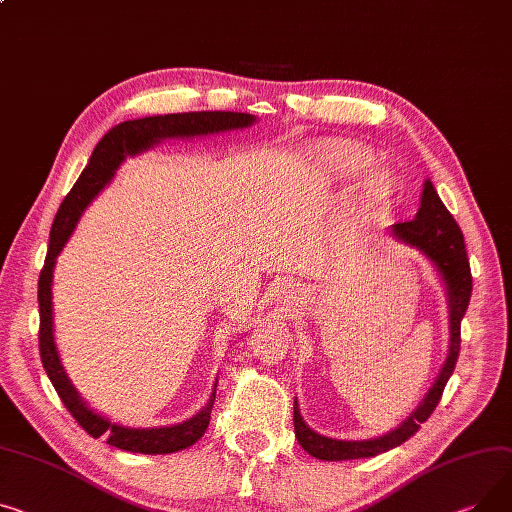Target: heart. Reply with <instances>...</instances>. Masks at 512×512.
I'll return each mask as SVG.
<instances>
[{
  "label": "heart",
  "mask_w": 512,
  "mask_h": 512,
  "mask_svg": "<svg viewBox=\"0 0 512 512\" xmlns=\"http://www.w3.org/2000/svg\"><path fill=\"white\" fill-rule=\"evenodd\" d=\"M313 164L315 177L325 187H344L354 182V195L362 203H383L393 193V181L389 173L379 168H368L374 162V154L350 140H319L306 150Z\"/></svg>",
  "instance_id": "heart-1"
}]
</instances>
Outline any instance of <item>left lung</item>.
Returning <instances> with one entry per match:
<instances>
[{
	"label": "left lung",
	"mask_w": 512,
	"mask_h": 512,
	"mask_svg": "<svg viewBox=\"0 0 512 512\" xmlns=\"http://www.w3.org/2000/svg\"><path fill=\"white\" fill-rule=\"evenodd\" d=\"M391 232L401 243L416 247L422 251L436 267L440 280L445 282L447 296H449V321H451V346L445 366H442L438 379L434 381L432 389L418 405V410L410 414V418L403 420L395 430L370 440H337L329 436H321L315 430L304 424L298 403L294 401V434L300 442V447L321 459V461H348V459H362L374 457L385 453L393 447H399L410 436L420 430L430 414L436 410V405L445 391L447 381L455 370L459 350H461V319L469 306L471 298V269L465 251L463 232L457 226L451 212L440 201L434 185L430 181L424 183L422 203L416 218L412 222H399L391 226Z\"/></svg>",
	"instance_id": "8db88e82"
}]
</instances>
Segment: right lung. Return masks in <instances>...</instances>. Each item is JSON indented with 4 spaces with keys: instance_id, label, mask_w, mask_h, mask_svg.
<instances>
[{
    "instance_id": "add662e5",
    "label": "right lung",
    "mask_w": 512,
    "mask_h": 512,
    "mask_svg": "<svg viewBox=\"0 0 512 512\" xmlns=\"http://www.w3.org/2000/svg\"><path fill=\"white\" fill-rule=\"evenodd\" d=\"M255 123L253 115L247 113H230V111H199V113H175V115H158V117H144L123 121L115 125L105 138H102L92 156L88 166L82 170L80 179L76 181L74 189L67 193L61 208L55 216L51 236H49V251L45 257V265L39 276V313H41V327H39V350L41 362L47 372L49 381L53 383L61 403L67 407V412L74 416V420L94 438L105 436L111 447L129 453H144V455H164L175 453L191 447L197 442L210 424V414L214 407L216 391L212 393L210 401L199 414L189 418L183 424L175 426H162V428H125L119 424L109 422L107 418L98 416L82 401L70 379L65 377V370L61 366L55 337H53V302H51V284H53V267L55 259L65 247L67 238L74 232L82 212L88 203L98 195V191L105 187L119 164L127 156H135L164 138H195V135H208L220 133L230 129H243Z\"/></svg>"
}]
</instances>
